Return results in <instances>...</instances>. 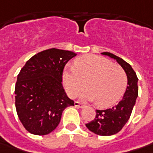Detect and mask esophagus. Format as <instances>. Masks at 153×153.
Returning <instances> with one entry per match:
<instances>
[{
	"label": "esophagus",
	"mask_w": 153,
	"mask_h": 153,
	"mask_svg": "<svg viewBox=\"0 0 153 153\" xmlns=\"http://www.w3.org/2000/svg\"><path fill=\"white\" fill-rule=\"evenodd\" d=\"M74 106L75 107H78V108H83L84 105L82 103H80L79 102H78V101H75L74 102Z\"/></svg>",
	"instance_id": "1"
}]
</instances>
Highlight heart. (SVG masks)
<instances>
[{"mask_svg":"<svg viewBox=\"0 0 153 153\" xmlns=\"http://www.w3.org/2000/svg\"><path fill=\"white\" fill-rule=\"evenodd\" d=\"M62 83L68 96L75 97L82 90V97L95 101L98 108H107L123 97L128 78L119 65L96 55H86L75 60L74 68L67 67L62 73Z\"/></svg>","mask_w":153,"mask_h":153,"instance_id":"obj_1","label":"heart"}]
</instances>
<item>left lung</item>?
I'll use <instances>...</instances> for the list:
<instances>
[{"label":"left lung","instance_id":"obj_1","mask_svg":"<svg viewBox=\"0 0 153 153\" xmlns=\"http://www.w3.org/2000/svg\"><path fill=\"white\" fill-rule=\"evenodd\" d=\"M102 54L116 60L128 77V86L123 99L112 108L103 110H96L94 120L85 124L90 131L97 135L110 136L121 131L129 119L138 97V78L132 67L122 58L110 52H103Z\"/></svg>","mask_w":153,"mask_h":153}]
</instances>
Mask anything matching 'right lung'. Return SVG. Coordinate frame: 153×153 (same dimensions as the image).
<instances>
[{
    "instance_id": "obj_1",
    "label": "right lung",
    "mask_w": 153,
    "mask_h": 153,
    "mask_svg": "<svg viewBox=\"0 0 153 153\" xmlns=\"http://www.w3.org/2000/svg\"><path fill=\"white\" fill-rule=\"evenodd\" d=\"M76 56L68 50L50 49L29 59L15 85V107L25 128L32 134L45 135L56 128L62 114L74 102L62 86L65 65Z\"/></svg>"
}]
</instances>
